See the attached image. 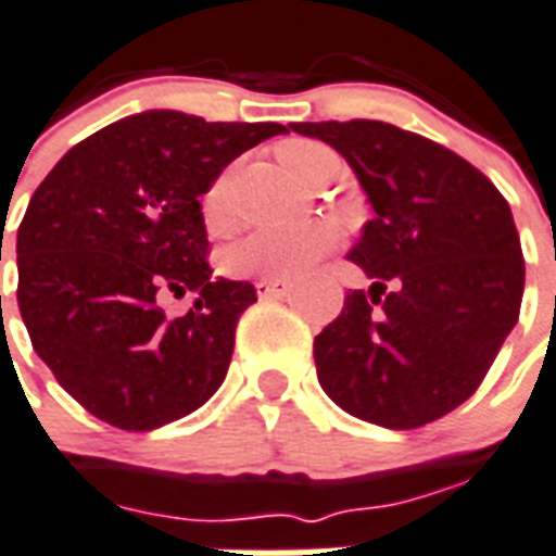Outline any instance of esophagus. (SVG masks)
Listing matches in <instances>:
<instances>
[{
	"label": "esophagus",
	"mask_w": 556,
	"mask_h": 556,
	"mask_svg": "<svg viewBox=\"0 0 556 556\" xmlns=\"http://www.w3.org/2000/svg\"><path fill=\"white\" fill-rule=\"evenodd\" d=\"M294 286L286 279H258L256 294L258 298H289Z\"/></svg>",
	"instance_id": "obj_1"
}]
</instances>
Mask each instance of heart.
I'll list each match as a JSON object with an SVG mask.
<instances>
[{"label":"heart","mask_w":556,"mask_h":556,"mask_svg":"<svg viewBox=\"0 0 556 556\" xmlns=\"http://www.w3.org/2000/svg\"><path fill=\"white\" fill-rule=\"evenodd\" d=\"M279 162L298 182L306 185L318 170L336 162V155L320 143L289 141L279 147ZM229 191H232L229 174L217 176L215 182L205 188L200 212H203V224L212 232H224L226 226L232 224ZM336 238H339V229L327 220H309V224L289 226V229H256L226 250L224 270L229 277L241 279L300 277L336 244Z\"/></svg>","instance_id":"obj_1"}]
</instances>
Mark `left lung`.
<instances>
[{
    "mask_svg": "<svg viewBox=\"0 0 556 556\" xmlns=\"http://www.w3.org/2000/svg\"><path fill=\"white\" fill-rule=\"evenodd\" d=\"M330 143L374 217L348 253L374 279L315 336L324 392L413 430L468 401L519 320L525 258L509 203L442 143L382 121L291 123Z\"/></svg>",
    "mask_w": 556,
    "mask_h": 556,
    "instance_id": "8db88e82",
    "label": "left lung"
}]
</instances>
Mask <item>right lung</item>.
<instances>
[{
    "instance_id": "right-lung-1",
    "label": "right lung",
    "mask_w": 556,
    "mask_h": 556,
    "mask_svg": "<svg viewBox=\"0 0 556 556\" xmlns=\"http://www.w3.org/2000/svg\"><path fill=\"white\" fill-rule=\"evenodd\" d=\"M286 131L141 111L76 143L40 182L16 229V303L37 356L90 415L155 430L220 389L256 289L212 277L200 197ZM162 290H194L195 306L167 321Z\"/></svg>"
}]
</instances>
